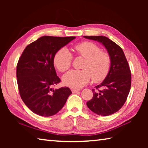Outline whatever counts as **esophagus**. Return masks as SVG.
Masks as SVG:
<instances>
[{"instance_id": "1", "label": "esophagus", "mask_w": 148, "mask_h": 148, "mask_svg": "<svg viewBox=\"0 0 148 148\" xmlns=\"http://www.w3.org/2000/svg\"><path fill=\"white\" fill-rule=\"evenodd\" d=\"M79 91V90L78 89H72V92L73 93H76V92H78Z\"/></svg>"}]
</instances>
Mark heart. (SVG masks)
<instances>
[{
  "instance_id": "obj_1",
  "label": "heart",
  "mask_w": 148,
  "mask_h": 148,
  "mask_svg": "<svg viewBox=\"0 0 148 148\" xmlns=\"http://www.w3.org/2000/svg\"><path fill=\"white\" fill-rule=\"evenodd\" d=\"M77 54L86 59L83 70H72L62 77L64 86L73 89H80L86 86L92 77L94 82H99L105 79L108 74L111 59L108 53L101 51L95 43L83 42L74 47ZM72 55L66 47L57 51L53 57V63L60 72H64L71 66Z\"/></svg>"
}]
</instances>
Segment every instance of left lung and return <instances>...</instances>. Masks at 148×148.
Listing matches in <instances>:
<instances>
[{
  "mask_svg": "<svg viewBox=\"0 0 148 148\" xmlns=\"http://www.w3.org/2000/svg\"><path fill=\"white\" fill-rule=\"evenodd\" d=\"M85 38L101 43L106 49L111 59L107 76L96 89L103 90L93 92L92 99L87 106L94 113L101 116H110L116 113L123 106L131 86V73L123 49L111 40L103 36H84Z\"/></svg>",
  "mask_w": 148,
  "mask_h": 148,
  "instance_id": "left-lung-1",
  "label": "left lung"
}]
</instances>
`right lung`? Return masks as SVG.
<instances>
[{"label": "right lung", "mask_w": 148, "mask_h": 148, "mask_svg": "<svg viewBox=\"0 0 148 148\" xmlns=\"http://www.w3.org/2000/svg\"><path fill=\"white\" fill-rule=\"evenodd\" d=\"M75 36H44L28 45L17 62L19 94L26 106L40 116H53L62 109L72 91L64 87L54 89L61 79L53 64L56 52Z\"/></svg>", "instance_id": "1"}]
</instances>
